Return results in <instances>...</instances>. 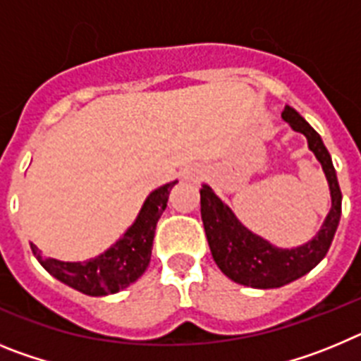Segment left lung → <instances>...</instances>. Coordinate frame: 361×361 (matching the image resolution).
<instances>
[{"mask_svg": "<svg viewBox=\"0 0 361 361\" xmlns=\"http://www.w3.org/2000/svg\"><path fill=\"white\" fill-rule=\"evenodd\" d=\"M282 117L295 132L307 137L309 149L320 161L329 183L333 206L322 229L311 242L295 250H282L244 228L231 209L213 193L212 188L204 184L200 190V215L213 260L228 279L247 288H282L309 273L329 251L342 215V191L322 137L291 106H286Z\"/></svg>", "mask_w": 361, "mask_h": 361, "instance_id": "obj_1", "label": "left lung"}]
</instances>
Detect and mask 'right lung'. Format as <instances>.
Returning <instances> with one entry per match:
<instances>
[{
    "label": "right lung",
    "mask_w": 361,
    "mask_h": 361,
    "mask_svg": "<svg viewBox=\"0 0 361 361\" xmlns=\"http://www.w3.org/2000/svg\"><path fill=\"white\" fill-rule=\"evenodd\" d=\"M175 184L177 180L149 193L132 228L99 257L85 262H61L56 258H44L36 245L30 244L32 253L50 275L85 295H114L128 288L148 267L157 220L166 209L168 195Z\"/></svg>",
    "instance_id": "add662e5"
}]
</instances>
